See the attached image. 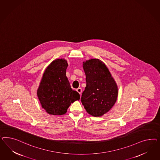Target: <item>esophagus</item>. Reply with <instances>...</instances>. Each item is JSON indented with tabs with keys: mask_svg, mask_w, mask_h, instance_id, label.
I'll use <instances>...</instances> for the list:
<instances>
[{
	"mask_svg": "<svg viewBox=\"0 0 160 160\" xmlns=\"http://www.w3.org/2000/svg\"><path fill=\"white\" fill-rule=\"evenodd\" d=\"M77 90V92H78L80 95L82 94V88H78V89L76 90Z\"/></svg>",
	"mask_w": 160,
	"mask_h": 160,
	"instance_id": "esophagus-1",
	"label": "esophagus"
}]
</instances>
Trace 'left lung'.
<instances>
[{"label":"left lung","instance_id":"8db88e82","mask_svg":"<svg viewBox=\"0 0 160 160\" xmlns=\"http://www.w3.org/2000/svg\"><path fill=\"white\" fill-rule=\"evenodd\" d=\"M86 86L81 101L92 116L101 117L111 110L118 97L116 82L105 63L98 58L82 62Z\"/></svg>","mask_w":160,"mask_h":160}]
</instances>
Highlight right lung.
I'll use <instances>...</instances> for the list:
<instances>
[{"label": "right lung", "mask_w": 160, "mask_h": 160, "mask_svg": "<svg viewBox=\"0 0 160 160\" xmlns=\"http://www.w3.org/2000/svg\"><path fill=\"white\" fill-rule=\"evenodd\" d=\"M67 60H53L45 69L37 95L42 108L50 115L66 113L71 103L80 100V94L72 89L66 77Z\"/></svg>", "instance_id": "1"}]
</instances>
